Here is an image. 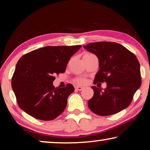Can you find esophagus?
<instances>
[{
  "mask_svg": "<svg viewBox=\"0 0 150 150\" xmlns=\"http://www.w3.org/2000/svg\"><path fill=\"white\" fill-rule=\"evenodd\" d=\"M76 89L79 90V91H81V90L83 89V87H81V86H76Z\"/></svg>",
  "mask_w": 150,
  "mask_h": 150,
  "instance_id": "34e87169",
  "label": "esophagus"
}]
</instances>
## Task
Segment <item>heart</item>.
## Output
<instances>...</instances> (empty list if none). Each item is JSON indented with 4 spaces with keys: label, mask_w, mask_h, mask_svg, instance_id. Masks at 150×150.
<instances>
[{
    "label": "heart",
    "mask_w": 150,
    "mask_h": 150,
    "mask_svg": "<svg viewBox=\"0 0 150 150\" xmlns=\"http://www.w3.org/2000/svg\"><path fill=\"white\" fill-rule=\"evenodd\" d=\"M76 82H77V83H79L82 84V83H85V81L84 79H79L76 80Z\"/></svg>",
    "instance_id": "obj_1"
}]
</instances>
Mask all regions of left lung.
<instances>
[{"label":"left lung","instance_id":"8db88e82","mask_svg":"<svg viewBox=\"0 0 150 150\" xmlns=\"http://www.w3.org/2000/svg\"><path fill=\"white\" fill-rule=\"evenodd\" d=\"M83 47L99 60L100 69L93 83H106L104 91L92 87L94 94L88 101L90 110L98 115L107 116L128 107L141 85L140 64L137 57L115 42H93Z\"/></svg>","mask_w":150,"mask_h":150}]
</instances>
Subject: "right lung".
Returning a JSON list of instances; mask_svg holds the SVG:
<instances>
[{
  "instance_id": "1",
  "label": "right lung",
  "mask_w": 150,
  "mask_h": 150,
  "mask_svg": "<svg viewBox=\"0 0 150 150\" xmlns=\"http://www.w3.org/2000/svg\"><path fill=\"white\" fill-rule=\"evenodd\" d=\"M81 47L46 46L26 53L19 59L11 87L22 110L43 121L53 120L62 113L74 87L67 84L65 87L55 88L54 75L65 72L71 57Z\"/></svg>"
}]
</instances>
